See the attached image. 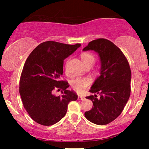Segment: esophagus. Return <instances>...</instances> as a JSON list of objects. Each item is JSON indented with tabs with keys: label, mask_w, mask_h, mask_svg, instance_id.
Wrapping results in <instances>:
<instances>
[{
	"label": "esophagus",
	"mask_w": 149,
	"mask_h": 149,
	"mask_svg": "<svg viewBox=\"0 0 149 149\" xmlns=\"http://www.w3.org/2000/svg\"><path fill=\"white\" fill-rule=\"evenodd\" d=\"M85 97L83 95H78V100H85Z\"/></svg>",
	"instance_id": "34e87169"
}]
</instances>
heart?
<instances>
[{
    "label": "heart",
    "instance_id": "b5f03b06",
    "mask_svg": "<svg viewBox=\"0 0 149 149\" xmlns=\"http://www.w3.org/2000/svg\"><path fill=\"white\" fill-rule=\"evenodd\" d=\"M82 61L85 65L87 64H94L95 58L92 54L85 52L81 55ZM91 79L88 77H77L71 81V85L75 91L81 93L91 84Z\"/></svg>",
    "mask_w": 149,
    "mask_h": 149
}]
</instances>
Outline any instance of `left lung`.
<instances>
[{
  "label": "left lung",
  "mask_w": 149,
  "mask_h": 149,
  "mask_svg": "<svg viewBox=\"0 0 149 149\" xmlns=\"http://www.w3.org/2000/svg\"><path fill=\"white\" fill-rule=\"evenodd\" d=\"M83 50L97 52L100 62V76L89 91L94 95L86 97L93 102V108L85 112V116L95 124H108L119 116L129 100L132 79L129 63L122 50L105 39L93 40Z\"/></svg>",
  "instance_id": "obj_1"
}]
</instances>
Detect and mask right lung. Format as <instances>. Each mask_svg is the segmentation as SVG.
I'll return each mask as SVG.
<instances>
[{"label": "right lung", "instance_id": "right-lung-1", "mask_svg": "<svg viewBox=\"0 0 149 149\" xmlns=\"http://www.w3.org/2000/svg\"><path fill=\"white\" fill-rule=\"evenodd\" d=\"M80 44L70 45L55 41L39 45L27 58L19 81V94L25 109L35 122L51 125L64 117L68 105L77 99L68 83L60 80L64 60L76 50ZM55 88L61 96H55Z\"/></svg>", "mask_w": 149, "mask_h": 149}]
</instances>
